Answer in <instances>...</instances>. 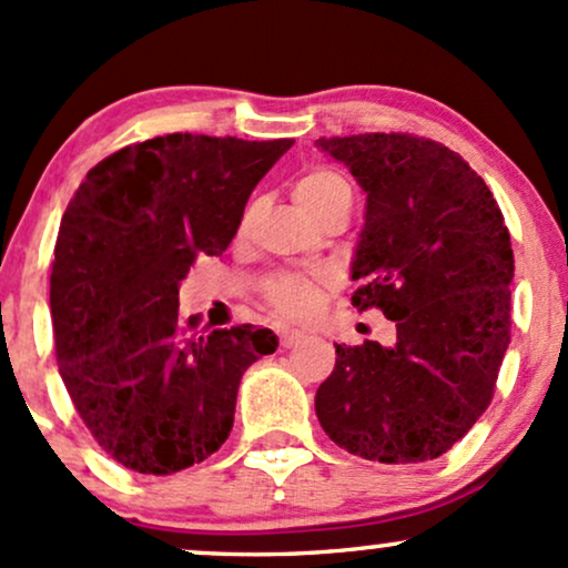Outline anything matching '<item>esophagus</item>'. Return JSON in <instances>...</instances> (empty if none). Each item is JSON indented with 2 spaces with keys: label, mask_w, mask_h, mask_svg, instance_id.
<instances>
[{
  "label": "esophagus",
  "mask_w": 568,
  "mask_h": 568,
  "mask_svg": "<svg viewBox=\"0 0 568 568\" xmlns=\"http://www.w3.org/2000/svg\"><path fill=\"white\" fill-rule=\"evenodd\" d=\"M302 338H304V334H298V331H283V334H280V347L291 349V347H296Z\"/></svg>",
  "instance_id": "obj_1"
}]
</instances>
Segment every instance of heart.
<instances>
[{
	"label": "heart",
	"mask_w": 568,
	"mask_h": 568,
	"mask_svg": "<svg viewBox=\"0 0 568 568\" xmlns=\"http://www.w3.org/2000/svg\"><path fill=\"white\" fill-rule=\"evenodd\" d=\"M293 200H296L298 211L306 219H315L317 213L331 205H338V202H347L349 205L352 192L342 175L325 171V168H315V171L304 173L293 184ZM247 221H251V213L245 216L243 226H247ZM328 288V280L321 275H280L266 283L264 298L270 304V310L277 317H283V321H306V317L321 312Z\"/></svg>",
	"instance_id": "heart-1"
}]
</instances>
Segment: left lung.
Segmentation results:
<instances>
[{"label":"left lung","instance_id":"8db88e82","mask_svg":"<svg viewBox=\"0 0 568 568\" xmlns=\"http://www.w3.org/2000/svg\"><path fill=\"white\" fill-rule=\"evenodd\" d=\"M317 149L366 192L352 306L397 328L393 347L336 344L317 419L363 459H438L488 408L510 344V232L484 179L443 143L363 133Z\"/></svg>","mask_w":568,"mask_h":568}]
</instances>
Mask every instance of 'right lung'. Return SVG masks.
Returning <instances> with one entry per match:
<instances>
[{
    "instance_id": "1",
    "label": "right lung",
    "mask_w": 568,
    "mask_h": 568,
    "mask_svg": "<svg viewBox=\"0 0 568 568\" xmlns=\"http://www.w3.org/2000/svg\"><path fill=\"white\" fill-rule=\"evenodd\" d=\"M291 146L158 135L98 162L71 197L50 275L58 371L98 446L128 470L171 475L219 452L240 379L277 349L256 325L194 334L179 285L200 253L226 251Z\"/></svg>"
}]
</instances>
